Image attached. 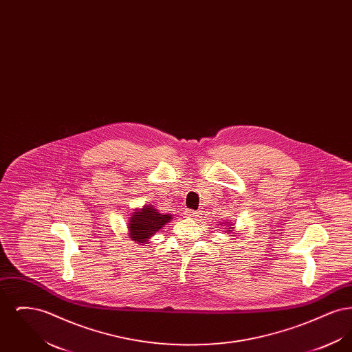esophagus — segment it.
<instances>
[{
	"mask_svg": "<svg viewBox=\"0 0 352 352\" xmlns=\"http://www.w3.org/2000/svg\"><path fill=\"white\" fill-rule=\"evenodd\" d=\"M184 215L187 217V218H197V217H199L198 215V212L197 211H194V210H187L186 212H184Z\"/></svg>",
	"mask_w": 352,
	"mask_h": 352,
	"instance_id": "1",
	"label": "esophagus"
}]
</instances>
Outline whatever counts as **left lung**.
Returning <instances> with one entry per match:
<instances>
[{
    "instance_id": "8db88e82",
    "label": "left lung",
    "mask_w": 352,
    "mask_h": 352,
    "mask_svg": "<svg viewBox=\"0 0 352 352\" xmlns=\"http://www.w3.org/2000/svg\"><path fill=\"white\" fill-rule=\"evenodd\" d=\"M228 223V221H227ZM224 224V223H223ZM234 231V227H230V231H227V232H232Z\"/></svg>"
}]
</instances>
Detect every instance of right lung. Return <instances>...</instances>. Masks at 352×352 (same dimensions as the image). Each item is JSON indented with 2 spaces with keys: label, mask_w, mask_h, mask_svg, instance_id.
<instances>
[{
  "label": "right lung",
  "mask_w": 352,
  "mask_h": 352,
  "mask_svg": "<svg viewBox=\"0 0 352 352\" xmlns=\"http://www.w3.org/2000/svg\"><path fill=\"white\" fill-rule=\"evenodd\" d=\"M168 220H171V215H162L154 207L146 204L144 208L133 212L129 219V236L134 241L148 243L151 237L168 223Z\"/></svg>",
  "instance_id": "obj_1"
}]
</instances>
